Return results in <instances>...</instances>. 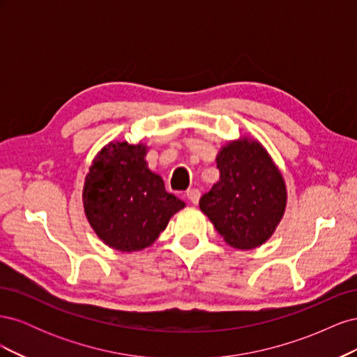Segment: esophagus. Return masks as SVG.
Segmentation results:
<instances>
[{
    "label": "esophagus",
    "mask_w": 357,
    "mask_h": 357,
    "mask_svg": "<svg viewBox=\"0 0 357 357\" xmlns=\"http://www.w3.org/2000/svg\"><path fill=\"white\" fill-rule=\"evenodd\" d=\"M199 197H201V192L198 189H192V190H188L186 192V198L190 204L197 205L199 202Z\"/></svg>",
    "instance_id": "34e87169"
}]
</instances>
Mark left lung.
Instances as JSON below:
<instances>
[{"instance_id":"obj_1","label":"left lung","mask_w":357,"mask_h":357,"mask_svg":"<svg viewBox=\"0 0 357 357\" xmlns=\"http://www.w3.org/2000/svg\"><path fill=\"white\" fill-rule=\"evenodd\" d=\"M220 180L199 199V208L226 244L252 250L282 222L287 189L282 171L259 139L240 137L215 156Z\"/></svg>"}]
</instances>
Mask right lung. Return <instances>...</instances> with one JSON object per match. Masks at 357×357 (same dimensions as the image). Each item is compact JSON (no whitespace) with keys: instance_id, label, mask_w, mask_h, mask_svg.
Listing matches in <instances>:
<instances>
[{"instance_id":"add662e5","label":"right lung","mask_w":357,"mask_h":357,"mask_svg":"<svg viewBox=\"0 0 357 357\" xmlns=\"http://www.w3.org/2000/svg\"><path fill=\"white\" fill-rule=\"evenodd\" d=\"M147 150L142 142H110L93 158L83 183V208L91 228L105 245L122 253L152 245L172 215L186 207L149 169Z\"/></svg>"}]
</instances>
